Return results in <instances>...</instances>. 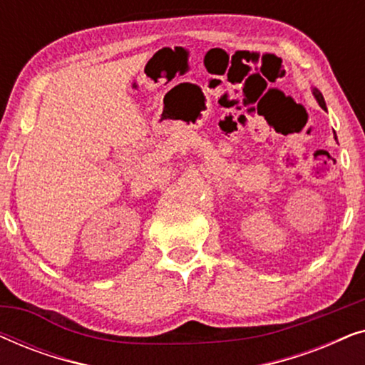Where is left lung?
Here are the masks:
<instances>
[{
    "instance_id": "1",
    "label": "left lung",
    "mask_w": 365,
    "mask_h": 365,
    "mask_svg": "<svg viewBox=\"0 0 365 365\" xmlns=\"http://www.w3.org/2000/svg\"><path fill=\"white\" fill-rule=\"evenodd\" d=\"M314 96H316L317 103L321 104V108H326V103H324V98H322V94H321V91H317L316 88H314ZM336 139H337V138H336Z\"/></svg>"
}]
</instances>
